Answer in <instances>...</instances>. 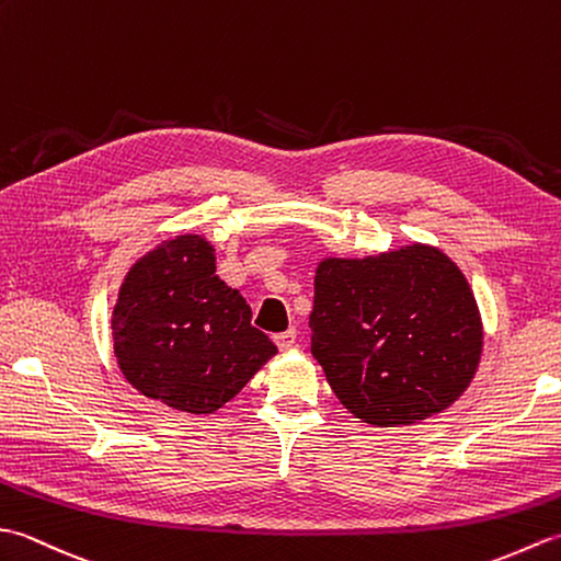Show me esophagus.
<instances>
[{
	"label": "esophagus",
	"instance_id": "obj_1",
	"mask_svg": "<svg viewBox=\"0 0 561 561\" xmlns=\"http://www.w3.org/2000/svg\"><path fill=\"white\" fill-rule=\"evenodd\" d=\"M274 344L284 352V350H291L296 344V330L289 328L287 332H279V335H274Z\"/></svg>",
	"mask_w": 561,
	"mask_h": 561
}]
</instances>
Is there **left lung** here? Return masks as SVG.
Returning <instances> with one entry per match:
<instances>
[{
  "instance_id": "1",
  "label": "left lung",
  "mask_w": 561,
  "mask_h": 561,
  "mask_svg": "<svg viewBox=\"0 0 561 561\" xmlns=\"http://www.w3.org/2000/svg\"><path fill=\"white\" fill-rule=\"evenodd\" d=\"M311 352L362 422H422L456 402L478 371L482 320L468 279L438 248L412 243L316 270Z\"/></svg>"
}]
</instances>
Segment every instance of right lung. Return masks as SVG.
<instances>
[{
    "mask_svg": "<svg viewBox=\"0 0 561 561\" xmlns=\"http://www.w3.org/2000/svg\"><path fill=\"white\" fill-rule=\"evenodd\" d=\"M207 238L163 241L129 267L113 308L123 376L149 400L190 414L224 408L277 354L250 306L221 282Z\"/></svg>",
    "mask_w": 561,
    "mask_h": 561,
    "instance_id": "add662e5",
    "label": "right lung"
}]
</instances>
